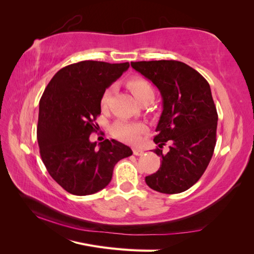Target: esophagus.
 <instances>
[{
  "mask_svg": "<svg viewBox=\"0 0 254 254\" xmlns=\"http://www.w3.org/2000/svg\"><path fill=\"white\" fill-rule=\"evenodd\" d=\"M132 151H133V155L134 156H142L143 153H144V150H142L140 148H133Z\"/></svg>",
  "mask_w": 254,
  "mask_h": 254,
  "instance_id": "esophagus-1",
  "label": "esophagus"
}]
</instances>
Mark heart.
Returning a JSON list of instances; mask_svg holds the SVG:
<instances>
[{
  "label": "heart",
  "mask_w": 254,
  "mask_h": 254,
  "mask_svg": "<svg viewBox=\"0 0 254 254\" xmlns=\"http://www.w3.org/2000/svg\"><path fill=\"white\" fill-rule=\"evenodd\" d=\"M128 88L131 90L132 94L136 98L137 102H141L142 99L146 97H155V92H153L150 83L141 78L132 79L128 82ZM112 88L106 89L101 97V108L106 109L108 107L110 99L112 96ZM147 130L144 124L141 123H133V122H126V121H118L114 123L112 126V133L119 140L133 143L136 142L140 135Z\"/></svg>",
  "instance_id": "obj_1"
}]
</instances>
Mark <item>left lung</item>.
<instances>
[{"instance_id":"obj_1","label":"left lung","mask_w":254,"mask_h":254,"mask_svg":"<svg viewBox=\"0 0 254 254\" xmlns=\"http://www.w3.org/2000/svg\"><path fill=\"white\" fill-rule=\"evenodd\" d=\"M131 66L159 89L163 103L153 139L162 164L145 181L160 193H181L200 179L216 145L218 115L210 84L180 61H137ZM166 142L170 149L163 153Z\"/></svg>"}]
</instances>
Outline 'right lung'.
I'll return each mask as SVG.
<instances>
[{
  "mask_svg": "<svg viewBox=\"0 0 254 254\" xmlns=\"http://www.w3.org/2000/svg\"><path fill=\"white\" fill-rule=\"evenodd\" d=\"M129 63L84 60L59 70L39 103L37 139L49 174L68 193L84 196L108 186L114 165L132 155L123 143L90 141L101 114L105 90L128 70Z\"/></svg>",
  "mask_w": 254,
  "mask_h": 254,
  "instance_id": "right-lung-1",
  "label": "right lung"
}]
</instances>
